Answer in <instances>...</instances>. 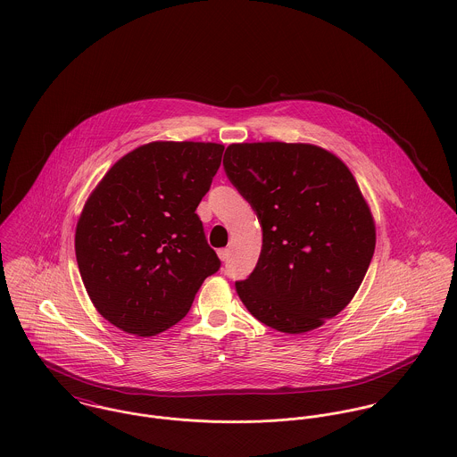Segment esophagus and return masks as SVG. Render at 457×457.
<instances>
[{
    "mask_svg": "<svg viewBox=\"0 0 457 457\" xmlns=\"http://www.w3.org/2000/svg\"><path fill=\"white\" fill-rule=\"evenodd\" d=\"M218 257H220L221 261H227V259H228V250H227V248L218 250Z\"/></svg>",
    "mask_w": 457,
    "mask_h": 457,
    "instance_id": "34e87169",
    "label": "esophagus"
}]
</instances>
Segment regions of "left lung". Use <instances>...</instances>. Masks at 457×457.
<instances>
[{
	"instance_id": "left-lung-1",
	"label": "left lung",
	"mask_w": 457,
	"mask_h": 457,
	"mask_svg": "<svg viewBox=\"0 0 457 457\" xmlns=\"http://www.w3.org/2000/svg\"><path fill=\"white\" fill-rule=\"evenodd\" d=\"M225 174L257 212L262 250L236 281L248 312L270 328L303 334L336 317L375 253V223L348 167L312 144H232Z\"/></svg>"
}]
</instances>
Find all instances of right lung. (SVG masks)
I'll use <instances>...</instances> for the list:
<instances>
[{
    "label": "right lung",
    "mask_w": 457,
    "mask_h": 457,
    "mask_svg": "<svg viewBox=\"0 0 457 457\" xmlns=\"http://www.w3.org/2000/svg\"><path fill=\"white\" fill-rule=\"evenodd\" d=\"M223 149L212 142L140 145L87 198L75 257L89 299L112 326L154 336L178 324L220 269L195 209Z\"/></svg>",
    "instance_id": "obj_1"
}]
</instances>
